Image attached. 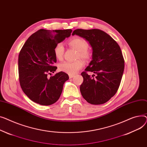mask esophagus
Instances as JSON below:
<instances>
[{"label": "esophagus", "mask_w": 147, "mask_h": 147, "mask_svg": "<svg viewBox=\"0 0 147 147\" xmlns=\"http://www.w3.org/2000/svg\"><path fill=\"white\" fill-rule=\"evenodd\" d=\"M69 78H72L73 77L75 76V75H69Z\"/></svg>", "instance_id": "34e87169"}]
</instances>
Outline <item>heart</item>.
<instances>
[{"label":"heart","instance_id":"obj_1","mask_svg":"<svg viewBox=\"0 0 147 147\" xmlns=\"http://www.w3.org/2000/svg\"><path fill=\"white\" fill-rule=\"evenodd\" d=\"M69 45L78 51V57L85 60H88L91 57L90 51L87 50L88 42L80 37H74L68 42ZM64 52V47L62 43H58L54 49V54L58 60H62ZM84 66V62L81 60L75 62H64L59 65V69L69 75H74Z\"/></svg>","mask_w":147,"mask_h":147}]
</instances>
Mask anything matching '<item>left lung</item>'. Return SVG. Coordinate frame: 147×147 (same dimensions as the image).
I'll list each match as a JSON object with an SVG mask.
<instances>
[{
	"label": "left lung",
	"mask_w": 147,
	"mask_h": 147,
	"mask_svg": "<svg viewBox=\"0 0 147 147\" xmlns=\"http://www.w3.org/2000/svg\"><path fill=\"white\" fill-rule=\"evenodd\" d=\"M77 35L88 41L92 48V60L81 75L84 81L80 86L83 98L91 105H102L116 93L124 71V59L121 49L108 34L98 29H77ZM96 75L90 77L86 72Z\"/></svg>",
	"instance_id": "left-lung-1"
}]
</instances>
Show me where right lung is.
Listing matches in <instances>:
<instances>
[{"label":"right lung","mask_w":147,"mask_h":147,"mask_svg":"<svg viewBox=\"0 0 147 147\" xmlns=\"http://www.w3.org/2000/svg\"><path fill=\"white\" fill-rule=\"evenodd\" d=\"M72 30L41 29L28 38L18 57L19 80L24 92L32 101L42 106L54 104L59 98L69 76L59 72L54 76L57 59L54 54L56 45L69 37Z\"/></svg>","instance_id":"add662e5"}]
</instances>
